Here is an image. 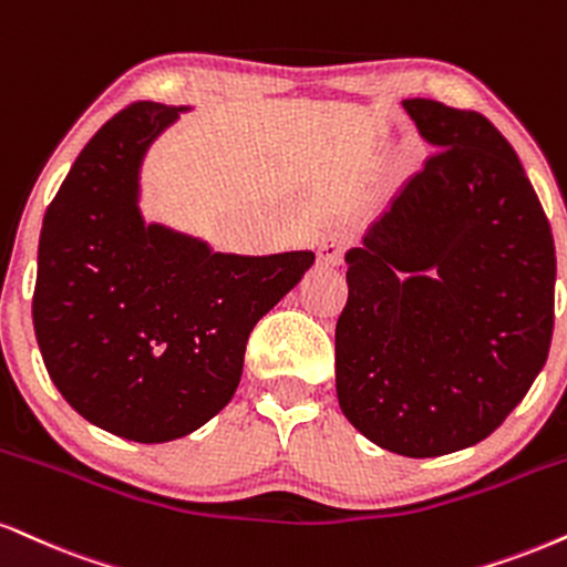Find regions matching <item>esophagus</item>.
Masks as SVG:
<instances>
[{
  "instance_id": "1",
  "label": "esophagus",
  "mask_w": 567,
  "mask_h": 567,
  "mask_svg": "<svg viewBox=\"0 0 567 567\" xmlns=\"http://www.w3.org/2000/svg\"><path fill=\"white\" fill-rule=\"evenodd\" d=\"M349 245H351L349 235H343V231H332V235H327L324 240L319 243V261L324 266H338L343 261V254Z\"/></svg>"
}]
</instances>
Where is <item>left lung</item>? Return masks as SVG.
Listing matches in <instances>:
<instances>
[{"label": "left lung", "instance_id": "obj_1", "mask_svg": "<svg viewBox=\"0 0 567 567\" xmlns=\"http://www.w3.org/2000/svg\"><path fill=\"white\" fill-rule=\"evenodd\" d=\"M435 153L346 254L336 388L357 431L425 460L488 439L534 385L555 327V240L486 115L401 102Z\"/></svg>", "mask_w": 567, "mask_h": 567}]
</instances>
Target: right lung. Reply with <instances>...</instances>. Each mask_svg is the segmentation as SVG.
I'll return each mask as SVG.
<instances>
[{"label": "right lung", "instance_id": "1", "mask_svg": "<svg viewBox=\"0 0 567 567\" xmlns=\"http://www.w3.org/2000/svg\"><path fill=\"white\" fill-rule=\"evenodd\" d=\"M187 107L134 102L100 128L44 214L33 330L81 417L136 443L182 439L240 385L250 330L301 282L311 250L214 254L145 224L140 168Z\"/></svg>", "mask_w": 567, "mask_h": 567}]
</instances>
